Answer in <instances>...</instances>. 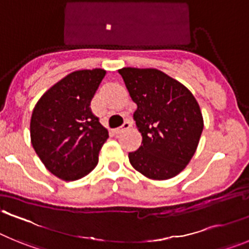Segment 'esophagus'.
Segmentation results:
<instances>
[{
    "mask_svg": "<svg viewBox=\"0 0 249 249\" xmlns=\"http://www.w3.org/2000/svg\"><path fill=\"white\" fill-rule=\"evenodd\" d=\"M131 126H132L131 121H124V123H123L122 126L114 129V133H116V135H118V133H121V132H123V131H126V129H128Z\"/></svg>",
    "mask_w": 249,
    "mask_h": 249,
    "instance_id": "esophagus-1",
    "label": "esophagus"
}]
</instances>
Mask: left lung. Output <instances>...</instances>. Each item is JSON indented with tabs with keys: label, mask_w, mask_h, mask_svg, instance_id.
Wrapping results in <instances>:
<instances>
[{
	"label": "left lung",
	"mask_w": 249,
	"mask_h": 249,
	"mask_svg": "<svg viewBox=\"0 0 249 249\" xmlns=\"http://www.w3.org/2000/svg\"><path fill=\"white\" fill-rule=\"evenodd\" d=\"M142 133V144L129 152L138 172L153 179H168L183 171L195 155L203 131L199 106L182 83L155 68L120 70Z\"/></svg>",
	"instance_id": "obj_1"
}]
</instances>
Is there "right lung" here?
<instances>
[{
	"mask_svg": "<svg viewBox=\"0 0 249 249\" xmlns=\"http://www.w3.org/2000/svg\"><path fill=\"white\" fill-rule=\"evenodd\" d=\"M106 71L82 70L66 76L39 98L31 117V142L46 168L65 181L89 175L108 132L91 109Z\"/></svg>",
	"mask_w": 249,
	"mask_h": 249,
	"instance_id": "1",
	"label": "right lung"
}]
</instances>
